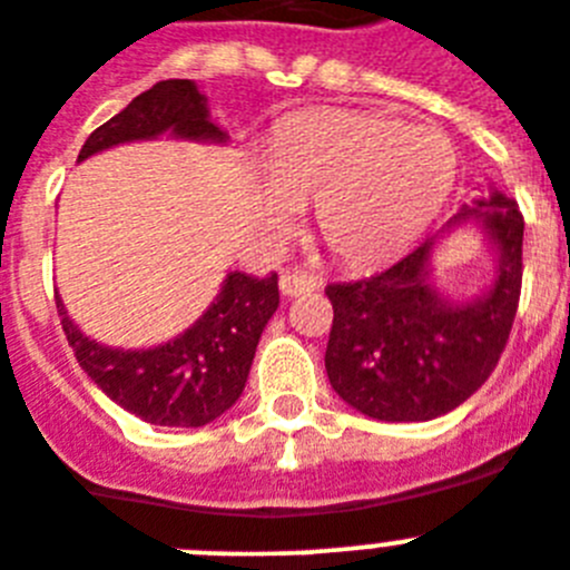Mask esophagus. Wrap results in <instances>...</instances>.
I'll return each mask as SVG.
<instances>
[{
    "instance_id": "obj_1",
    "label": "esophagus",
    "mask_w": 570,
    "mask_h": 570,
    "mask_svg": "<svg viewBox=\"0 0 570 570\" xmlns=\"http://www.w3.org/2000/svg\"><path fill=\"white\" fill-rule=\"evenodd\" d=\"M320 285H323V282H320V276L299 274V271H288V274L279 276V288L285 296L311 294V291H317Z\"/></svg>"
}]
</instances>
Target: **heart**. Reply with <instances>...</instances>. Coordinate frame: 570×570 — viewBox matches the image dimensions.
Wrapping results in <instances>:
<instances>
[{
    "label": "heart",
    "mask_w": 570,
    "mask_h": 570,
    "mask_svg": "<svg viewBox=\"0 0 570 570\" xmlns=\"http://www.w3.org/2000/svg\"><path fill=\"white\" fill-rule=\"evenodd\" d=\"M455 175V146L432 126L317 109L274 135L256 210L271 236L285 238L299 225L303 204H317L325 245L348 267H374L424 236Z\"/></svg>",
    "instance_id": "b5f03b06"
}]
</instances>
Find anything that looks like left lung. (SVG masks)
I'll use <instances>...</instances> for the list:
<instances>
[{
	"label": "left lung",
	"mask_w": 570,
	"mask_h": 570,
	"mask_svg": "<svg viewBox=\"0 0 570 570\" xmlns=\"http://www.w3.org/2000/svg\"><path fill=\"white\" fill-rule=\"evenodd\" d=\"M475 226L497 253V276L473 301L455 304L431 279L443 238ZM524 218L517 202L490 187L464 204L377 276L328 285L334 323L325 348L332 389L352 410L377 421H432L488 381L504 352L522 291Z\"/></svg>",
	"instance_id": "8db88e82"
}]
</instances>
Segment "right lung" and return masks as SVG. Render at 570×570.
<instances>
[{
  "instance_id": "add662e5",
  "label": "right lung",
  "mask_w": 570,
  "mask_h": 570,
  "mask_svg": "<svg viewBox=\"0 0 570 570\" xmlns=\"http://www.w3.org/2000/svg\"><path fill=\"white\" fill-rule=\"evenodd\" d=\"M196 140L227 144L210 118L207 97L193 80H160L97 126L77 160L135 140ZM279 308L276 274L230 271L222 291L187 332L153 348H115L80 332L57 296L62 332L77 363L111 401L155 426H204L225 415L242 397L256 345L267 320Z\"/></svg>"
}]
</instances>
